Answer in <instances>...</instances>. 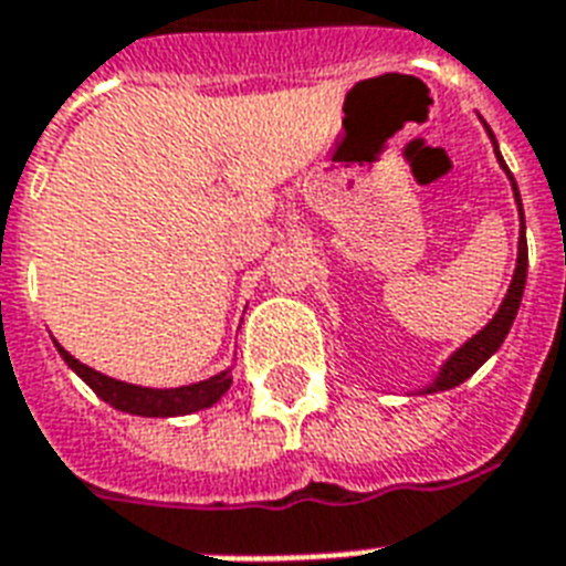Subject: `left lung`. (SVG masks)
<instances>
[{
    "instance_id": "obj_1",
    "label": "left lung",
    "mask_w": 566,
    "mask_h": 566,
    "mask_svg": "<svg viewBox=\"0 0 566 566\" xmlns=\"http://www.w3.org/2000/svg\"><path fill=\"white\" fill-rule=\"evenodd\" d=\"M488 128V126H484ZM488 135H491L493 140V149H496V137H493V132L488 128ZM496 158H500V167L505 172H509L511 179V188H514V199H517V208H520V247H517V270H514V279H511V287L509 293H505V300H502L500 311L493 314V319L488 323V326L479 332V335H473L470 340H467L461 349H458L452 358H449L443 367H440L438 378L431 381L422 394H438V390H449V387H458L461 381H467V378L473 376L479 367H482L488 358H491L496 349L502 346V340H505V335L511 332V323H514V317H517L520 311V300H523V291H526V270H528V247H526V217H523V202H520V190H517V181H514V176H511V170L505 167V161H502L500 149H496Z\"/></svg>"
}]
</instances>
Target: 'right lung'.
Here are the masks:
<instances>
[{"label": "right lung", "instance_id": "1", "mask_svg": "<svg viewBox=\"0 0 566 566\" xmlns=\"http://www.w3.org/2000/svg\"><path fill=\"white\" fill-rule=\"evenodd\" d=\"M57 353H61V358L66 361V367H73V370L93 387V394L99 396V399L114 405L117 411L137 413V417H179V413L202 411V408H211L231 385V370H222L217 373V376L205 378V381H196V385L158 390V387L128 385V381H117V378L102 376V373H96L93 367H87V364H82L78 358H73L64 346H57Z\"/></svg>", "mask_w": 566, "mask_h": 566}]
</instances>
